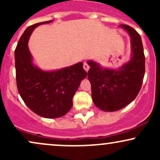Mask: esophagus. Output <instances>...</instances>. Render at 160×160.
I'll list each match as a JSON object with an SVG mask.
<instances>
[{
	"instance_id": "34e87169",
	"label": "esophagus",
	"mask_w": 160,
	"mask_h": 160,
	"mask_svg": "<svg viewBox=\"0 0 160 160\" xmlns=\"http://www.w3.org/2000/svg\"><path fill=\"white\" fill-rule=\"evenodd\" d=\"M83 68H84V70H85L86 71H89V65H88L87 63H86V62H84V63H83Z\"/></svg>"
}]
</instances>
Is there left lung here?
I'll return each instance as SVG.
<instances>
[{"label": "left lung", "instance_id": "1", "mask_svg": "<svg viewBox=\"0 0 160 160\" xmlns=\"http://www.w3.org/2000/svg\"><path fill=\"white\" fill-rule=\"evenodd\" d=\"M131 39L132 58L117 69L102 68L89 60L88 79L90 81L92 97L97 108L113 112L122 109L136 98L145 73V57L141 36L127 25H121Z\"/></svg>", "mask_w": 160, "mask_h": 160}]
</instances>
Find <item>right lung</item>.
<instances>
[{
  "instance_id": "add662e5",
  "label": "right lung",
  "mask_w": 160,
  "mask_h": 160,
  "mask_svg": "<svg viewBox=\"0 0 160 160\" xmlns=\"http://www.w3.org/2000/svg\"><path fill=\"white\" fill-rule=\"evenodd\" d=\"M52 22H43L27 28L14 53L20 96L34 113L45 118L61 117L71 110L73 97L87 74L82 62L51 71H43L34 65L28 47L29 38L36 27Z\"/></svg>"
}]
</instances>
